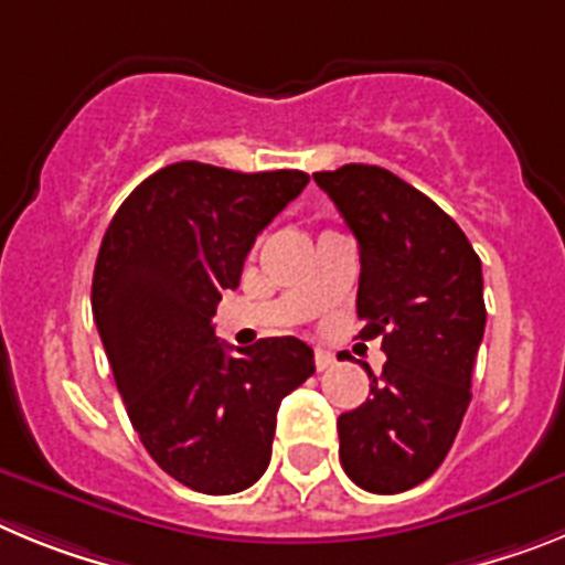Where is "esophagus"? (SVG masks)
<instances>
[{"mask_svg":"<svg viewBox=\"0 0 565 565\" xmlns=\"http://www.w3.org/2000/svg\"><path fill=\"white\" fill-rule=\"evenodd\" d=\"M335 364V355L327 350H316V366L318 370H330V366Z\"/></svg>","mask_w":565,"mask_h":565,"instance_id":"1","label":"esophagus"}]
</instances>
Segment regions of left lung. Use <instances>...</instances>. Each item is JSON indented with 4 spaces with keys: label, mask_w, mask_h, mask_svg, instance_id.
I'll list each match as a JSON object with an SVG mask.
<instances>
[{
    "label": "left lung",
    "mask_w": 565,
    "mask_h": 565,
    "mask_svg": "<svg viewBox=\"0 0 565 565\" xmlns=\"http://www.w3.org/2000/svg\"><path fill=\"white\" fill-rule=\"evenodd\" d=\"M358 238V335L384 338L370 398L338 418L343 472L375 494L429 478L472 401V366L487 327L480 258L463 230L420 190L375 164L316 173Z\"/></svg>",
    "instance_id": "left-lung-1"
}]
</instances>
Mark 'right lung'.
<instances>
[{"label": "right lung", "instance_id": "add662e5", "mask_svg": "<svg viewBox=\"0 0 565 565\" xmlns=\"http://www.w3.org/2000/svg\"><path fill=\"white\" fill-rule=\"evenodd\" d=\"M307 181L301 170L167 164L127 195L102 238L90 301L113 377L150 458L195 492L253 487L269 466L278 406L316 372L298 338L230 355L213 327L255 235Z\"/></svg>", "mask_w": 565, "mask_h": 565}]
</instances>
